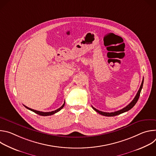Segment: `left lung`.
<instances>
[{
	"instance_id": "left-lung-1",
	"label": "left lung",
	"mask_w": 156,
	"mask_h": 156,
	"mask_svg": "<svg viewBox=\"0 0 156 156\" xmlns=\"http://www.w3.org/2000/svg\"><path fill=\"white\" fill-rule=\"evenodd\" d=\"M143 82H144V79H143V81H142V83H141V84L140 86V87L139 89V90L136 95V96L135 97V98L133 99V100L127 105L125 107H124L123 108L120 110H118V111H116V112H102V111H100L96 108H95L94 107H93V108L96 111V112L98 113H99V114L102 115H104V116H107V117H113V116H115V115H119L120 114H122V113H124L125 112H127V111H128L129 110H130L131 108H132L133 107H134V105L136 104V103L137 102L139 98H140V93H141V91L142 90V87H143Z\"/></svg>"
}]
</instances>
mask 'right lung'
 Returning <instances> with one entry per match:
<instances>
[{
	"mask_svg": "<svg viewBox=\"0 0 156 156\" xmlns=\"http://www.w3.org/2000/svg\"><path fill=\"white\" fill-rule=\"evenodd\" d=\"M65 104V102H64L63 104V105H62L59 108H58V109H57V110H54V111H52V112H40V111H38V110H34V109L30 108H29V107H28L25 106V105H24V106H25L27 108H28V109H29V110H30L33 111V112H34V113H36V114H37L39 115H42V116H48V115H53V114H55V113L58 112V111H60V110H61V109L64 107Z\"/></svg>",
	"mask_w": 156,
	"mask_h": 156,
	"instance_id": "obj_1",
	"label": "right lung"
}]
</instances>
